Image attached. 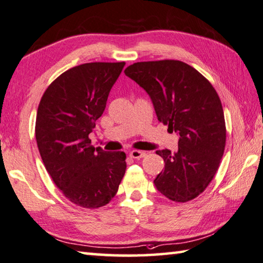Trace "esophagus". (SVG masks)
<instances>
[{"label": "esophagus", "mask_w": 263, "mask_h": 263, "mask_svg": "<svg viewBox=\"0 0 263 263\" xmlns=\"http://www.w3.org/2000/svg\"><path fill=\"white\" fill-rule=\"evenodd\" d=\"M145 153L144 151H140V150H133L129 153V156H130V158H134V159H141L145 157Z\"/></svg>", "instance_id": "obj_1"}]
</instances>
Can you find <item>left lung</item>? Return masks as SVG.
Listing matches in <instances>:
<instances>
[{
  "label": "left lung",
  "mask_w": 263,
  "mask_h": 263,
  "mask_svg": "<svg viewBox=\"0 0 263 263\" xmlns=\"http://www.w3.org/2000/svg\"><path fill=\"white\" fill-rule=\"evenodd\" d=\"M126 76L146 91L160 122L179 135L178 151L157 150L165 168L154 183L167 199L187 202L217 172L227 141L222 103L210 82L178 60L137 62Z\"/></svg>",
  "instance_id": "obj_1"
}]
</instances>
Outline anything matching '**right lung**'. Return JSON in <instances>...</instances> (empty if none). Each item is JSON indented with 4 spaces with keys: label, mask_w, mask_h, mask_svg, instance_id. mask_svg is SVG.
I'll return each instance as SVG.
<instances>
[{
    "label": "right lung",
    "mask_w": 263,
    "mask_h": 263,
    "mask_svg": "<svg viewBox=\"0 0 263 263\" xmlns=\"http://www.w3.org/2000/svg\"><path fill=\"white\" fill-rule=\"evenodd\" d=\"M124 64L69 69L47 87L36 112L35 139L45 167L63 195L83 208L107 204L126 172V154L95 148L89 139Z\"/></svg>",
    "instance_id": "obj_1"
}]
</instances>
